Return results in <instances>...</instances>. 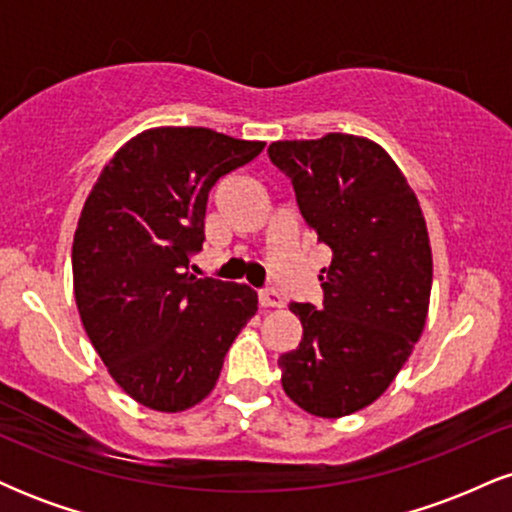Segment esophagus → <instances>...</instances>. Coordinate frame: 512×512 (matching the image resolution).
<instances>
[{
  "mask_svg": "<svg viewBox=\"0 0 512 512\" xmlns=\"http://www.w3.org/2000/svg\"><path fill=\"white\" fill-rule=\"evenodd\" d=\"M257 298H260L262 308H281L284 305V298H281V293L276 289H262L257 293Z\"/></svg>",
  "mask_w": 512,
  "mask_h": 512,
  "instance_id": "obj_1",
  "label": "esophagus"
}]
</instances>
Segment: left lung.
Returning <instances> with one entry per match:
<instances>
[{"label": "left lung", "instance_id": "8db88e82", "mask_svg": "<svg viewBox=\"0 0 512 512\" xmlns=\"http://www.w3.org/2000/svg\"><path fill=\"white\" fill-rule=\"evenodd\" d=\"M296 192L303 221L332 250L322 305L291 303L303 339L279 356L298 407L339 419L368 407L407 363L426 325L433 260L419 199L378 144L354 134L267 149Z\"/></svg>", "mask_w": 512, "mask_h": 512}]
</instances>
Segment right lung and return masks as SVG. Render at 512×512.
I'll return each mask as SVG.
<instances>
[{
  "label": "right lung",
  "mask_w": 512,
  "mask_h": 512,
  "mask_svg": "<svg viewBox=\"0 0 512 512\" xmlns=\"http://www.w3.org/2000/svg\"><path fill=\"white\" fill-rule=\"evenodd\" d=\"M262 149L207 127L146 129L86 199L72 245L76 308L108 373L144 407L202 402L257 313L250 286L185 269L202 250L211 187Z\"/></svg>",
  "instance_id": "obj_1"
}]
</instances>
